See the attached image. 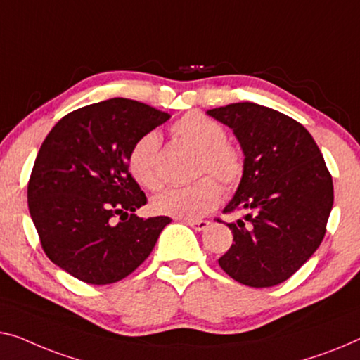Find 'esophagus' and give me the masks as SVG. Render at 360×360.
Wrapping results in <instances>:
<instances>
[{"instance_id": "1", "label": "esophagus", "mask_w": 360, "mask_h": 360, "mask_svg": "<svg viewBox=\"0 0 360 360\" xmlns=\"http://www.w3.org/2000/svg\"><path fill=\"white\" fill-rule=\"evenodd\" d=\"M186 223L189 224L191 228H194L195 231H205V229L210 226V221H208V219H186Z\"/></svg>"}]
</instances>
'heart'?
<instances>
[{
    "label": "heart",
    "mask_w": 360,
    "mask_h": 360,
    "mask_svg": "<svg viewBox=\"0 0 360 360\" xmlns=\"http://www.w3.org/2000/svg\"><path fill=\"white\" fill-rule=\"evenodd\" d=\"M171 136L195 150V176L214 175L226 187H233L243 176V157L239 150L226 142L224 127L203 112L191 111L181 116L171 126ZM158 147V134L147 132L132 143L127 155L129 173L150 191L158 189L162 184L157 169ZM214 179L203 176L191 186L165 189L153 197V212L181 219L203 217L221 200V187Z\"/></svg>",
    "instance_id": "b5f03b06"
}]
</instances>
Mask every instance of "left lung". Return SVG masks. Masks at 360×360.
Here are the masks:
<instances>
[{
	"mask_svg": "<svg viewBox=\"0 0 360 360\" xmlns=\"http://www.w3.org/2000/svg\"><path fill=\"white\" fill-rule=\"evenodd\" d=\"M207 115L233 129L245 157L224 213L248 214L226 223L233 244L218 264L245 286H276L312 257L326 233L333 179L323 155L300 122L266 106L243 101Z\"/></svg>",
	"mask_w": 360,
	"mask_h": 360,
	"instance_id": "1",
	"label": "left lung"
}]
</instances>
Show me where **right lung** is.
Here are the masks:
<instances>
[{
    "label": "right lung",
    "mask_w": 360,
    "mask_h": 360,
    "mask_svg": "<svg viewBox=\"0 0 360 360\" xmlns=\"http://www.w3.org/2000/svg\"><path fill=\"white\" fill-rule=\"evenodd\" d=\"M169 117L141 101L111 98L56 122L27 187L32 221L53 264L84 283L111 284L150 255L171 219L134 214L147 197L129 173L127 155Z\"/></svg>",
    "instance_id": "add662e5"
}]
</instances>
